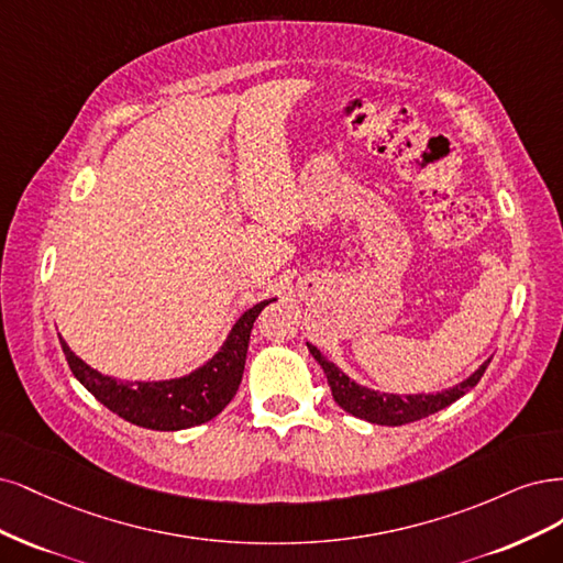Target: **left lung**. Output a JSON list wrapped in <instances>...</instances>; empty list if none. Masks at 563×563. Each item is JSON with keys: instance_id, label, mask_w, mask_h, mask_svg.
<instances>
[{"instance_id": "obj_1", "label": "left lung", "mask_w": 563, "mask_h": 563, "mask_svg": "<svg viewBox=\"0 0 563 563\" xmlns=\"http://www.w3.org/2000/svg\"><path fill=\"white\" fill-rule=\"evenodd\" d=\"M306 346L318 360V365L322 367L324 376H328L334 402L343 411H349V413L357 416V419H365L376 426H405L411 421L426 419V416L449 407L451 402H456L459 397H463L470 388H475L479 384V378L484 376L488 362H492V360H486L473 376H467L463 384L453 386L449 390L434 393V395H423V393L421 395H393V393H378V390L355 384L353 378L343 374L334 365V362L324 357L316 346H311V343H306Z\"/></svg>"}]
</instances>
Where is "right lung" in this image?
<instances>
[{"label": "right lung", "mask_w": 563, "mask_h": 563, "mask_svg": "<svg viewBox=\"0 0 563 563\" xmlns=\"http://www.w3.org/2000/svg\"><path fill=\"white\" fill-rule=\"evenodd\" d=\"M268 301H260L235 320L222 349L203 367L168 380H119L88 367L60 339L63 353L79 384L121 419L150 430H183L214 419L241 386L252 324Z\"/></svg>", "instance_id": "right-lung-1"}]
</instances>
